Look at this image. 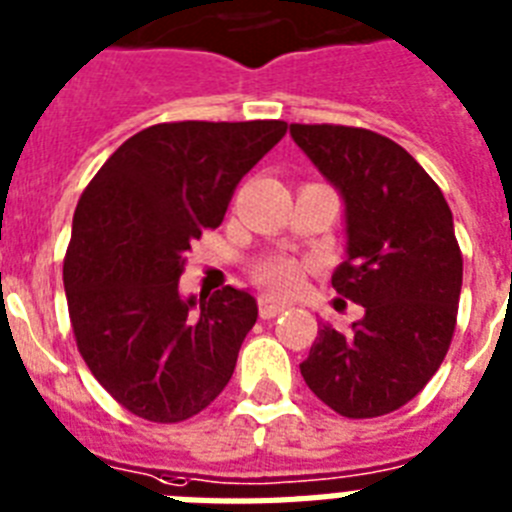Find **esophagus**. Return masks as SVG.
Instances as JSON below:
<instances>
[{"label": "esophagus", "mask_w": 512, "mask_h": 512, "mask_svg": "<svg viewBox=\"0 0 512 512\" xmlns=\"http://www.w3.org/2000/svg\"><path fill=\"white\" fill-rule=\"evenodd\" d=\"M285 311V303H277L272 298H259V316L261 319H274Z\"/></svg>", "instance_id": "obj_1"}]
</instances>
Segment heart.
I'll list each match as a JSON object with an SVG mask.
<instances>
[{
	"label": "heart",
	"mask_w": 512,
	"mask_h": 512,
	"mask_svg": "<svg viewBox=\"0 0 512 512\" xmlns=\"http://www.w3.org/2000/svg\"><path fill=\"white\" fill-rule=\"evenodd\" d=\"M251 280L272 295H293L306 280V266L290 256H269L253 264Z\"/></svg>",
	"instance_id": "b5f03b06"
}]
</instances>
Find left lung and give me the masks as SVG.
Instances as JSON below:
<instances>
[{"label":"left lung","instance_id":"1","mask_svg":"<svg viewBox=\"0 0 512 512\" xmlns=\"http://www.w3.org/2000/svg\"><path fill=\"white\" fill-rule=\"evenodd\" d=\"M290 135L345 198L348 259L332 287L366 311L348 332L322 324L301 374L345 418L398 411L455 335L463 253L453 211L424 167L374 130L293 122Z\"/></svg>","mask_w":512,"mask_h":512}]
</instances>
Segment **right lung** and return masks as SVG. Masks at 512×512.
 I'll return each mask as SVG.
<instances>
[{
	"mask_svg": "<svg viewBox=\"0 0 512 512\" xmlns=\"http://www.w3.org/2000/svg\"><path fill=\"white\" fill-rule=\"evenodd\" d=\"M287 133L282 120L159 122L135 133L86 185L65 253L75 345L133 416L177 424L230 382L259 308L222 287L183 301L190 243L222 225L232 190Z\"/></svg>",
	"mask_w": 512,
	"mask_h": 512,
	"instance_id": "obj_1",
	"label": "right lung"
}]
</instances>
